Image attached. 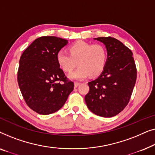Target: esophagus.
<instances>
[{
  "mask_svg": "<svg viewBox=\"0 0 155 155\" xmlns=\"http://www.w3.org/2000/svg\"><path fill=\"white\" fill-rule=\"evenodd\" d=\"M74 84H75V87H77L78 86H79L80 84V82H75V83Z\"/></svg>",
  "mask_w": 155,
  "mask_h": 155,
  "instance_id": "esophagus-1",
  "label": "esophagus"
}]
</instances>
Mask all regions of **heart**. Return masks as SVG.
Wrapping results in <instances>:
<instances>
[{"label": "heart", "mask_w": 155, "mask_h": 155, "mask_svg": "<svg viewBox=\"0 0 155 155\" xmlns=\"http://www.w3.org/2000/svg\"><path fill=\"white\" fill-rule=\"evenodd\" d=\"M68 50L69 53L59 51L56 59L59 66L67 73L73 71L78 61L79 67L69 75L71 79L82 80L90 75H96L104 67L107 53L106 48L101 44L78 41L71 44Z\"/></svg>", "instance_id": "obj_1"}]
</instances>
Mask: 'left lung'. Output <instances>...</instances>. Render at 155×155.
<instances>
[{
  "label": "left lung",
  "mask_w": 155,
  "mask_h": 155,
  "mask_svg": "<svg viewBox=\"0 0 155 155\" xmlns=\"http://www.w3.org/2000/svg\"><path fill=\"white\" fill-rule=\"evenodd\" d=\"M104 44L107 59L102 73L88 82L90 90L84 97L92 113L110 118L125 109L130 101L137 78L133 53L115 38H95Z\"/></svg>",
  "instance_id": "obj_1"
}]
</instances>
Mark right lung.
<instances>
[{
  "mask_svg": "<svg viewBox=\"0 0 155 155\" xmlns=\"http://www.w3.org/2000/svg\"><path fill=\"white\" fill-rule=\"evenodd\" d=\"M68 44L56 37H41L22 53L18 82L27 106L41 115L54 113L64 105L74 89L57 62L56 55Z\"/></svg>",
  "mask_w": 155,
  "mask_h": 155,
  "instance_id": "obj_1",
  "label": "right lung"
}]
</instances>
